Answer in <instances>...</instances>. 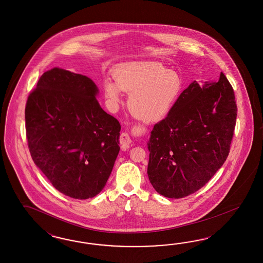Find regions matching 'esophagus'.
<instances>
[{"mask_svg":"<svg viewBox=\"0 0 263 263\" xmlns=\"http://www.w3.org/2000/svg\"><path fill=\"white\" fill-rule=\"evenodd\" d=\"M120 143L121 145L124 146V145L130 144V143H132V141H131V139H130V137H129L127 133L122 132V133L120 134Z\"/></svg>","mask_w":263,"mask_h":263,"instance_id":"1","label":"esophagus"}]
</instances>
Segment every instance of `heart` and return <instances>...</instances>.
Masks as SVG:
<instances>
[{"label":"heart","instance_id":"obj_1","mask_svg":"<svg viewBox=\"0 0 263 263\" xmlns=\"http://www.w3.org/2000/svg\"><path fill=\"white\" fill-rule=\"evenodd\" d=\"M115 81L103 82V92L111 109L121 102L122 91L129 93L128 108L143 121L166 118L180 96L183 81L174 70L155 62H130L112 70Z\"/></svg>","mask_w":263,"mask_h":263}]
</instances>
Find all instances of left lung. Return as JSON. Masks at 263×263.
Wrapping results in <instances>:
<instances>
[{
  "label": "left lung",
  "instance_id": "left-lung-1",
  "mask_svg": "<svg viewBox=\"0 0 263 263\" xmlns=\"http://www.w3.org/2000/svg\"><path fill=\"white\" fill-rule=\"evenodd\" d=\"M236 117L234 91L223 72L218 82L191 83L152 131L147 175L153 188L181 199L203 187L229 156Z\"/></svg>",
  "mask_w": 263,
  "mask_h": 263
}]
</instances>
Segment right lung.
I'll return each mask as SVG.
<instances>
[{
    "label": "right lung",
    "instance_id": "obj_1",
    "mask_svg": "<svg viewBox=\"0 0 263 263\" xmlns=\"http://www.w3.org/2000/svg\"><path fill=\"white\" fill-rule=\"evenodd\" d=\"M97 93L87 76L55 67L41 75L25 108L34 164L73 199L102 191L120 152V122L100 107Z\"/></svg>",
    "mask_w": 263,
    "mask_h": 263
}]
</instances>
